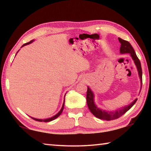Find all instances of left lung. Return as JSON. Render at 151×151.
Returning <instances> with one entry per match:
<instances>
[{"mask_svg":"<svg viewBox=\"0 0 151 151\" xmlns=\"http://www.w3.org/2000/svg\"><path fill=\"white\" fill-rule=\"evenodd\" d=\"M119 40L120 43H121V48H120V52L121 54H124V53H129L131 55L132 60H134V63L136 65L138 73H139V75L140 79V83H141V87H142V68H141V65H140V62L139 59V58L137 57L136 53L134 52V50L133 48L130 44L129 42L127 41V40H122L121 38H119ZM137 101V99H135V100L132 102L129 105L127 106H124L123 108L121 109L116 110V111L112 112V111H106L104 110H102L101 109L98 108L96 106V104H94V94L91 88L87 87V93H86V103H87V105L90 111L92 112V114H93L94 116H95L96 118L100 119L102 120H105V121H111V120H114L119 118L120 116L125 113V112H127L131 108V107L134 105Z\"/></svg>","mask_w":151,"mask_h":151,"instance_id":"1","label":"left lung"}]
</instances>
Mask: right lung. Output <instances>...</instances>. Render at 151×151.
<instances>
[{
  "label": "right lung",
  "instance_id": "add662e5",
  "mask_svg": "<svg viewBox=\"0 0 151 151\" xmlns=\"http://www.w3.org/2000/svg\"><path fill=\"white\" fill-rule=\"evenodd\" d=\"M33 41H34V40H30V42H27V43H25V44H24L23 45H22L21 47H24V46L27 45H29V44H30V43H32ZM18 52H19V51H18ZM65 100H64V102H63V106H62V108H61L60 111L59 112H58V113H57V114H56V115H55L54 116L51 117V118H48V119H35V118H33V117H31V118H32V119L35 120V121H39V122H50V121H53V120H55V119H57V117L59 116L60 115V114L62 113V112H63V109H64V105H65Z\"/></svg>",
  "mask_w": 151,
  "mask_h": 151
}]
</instances>
